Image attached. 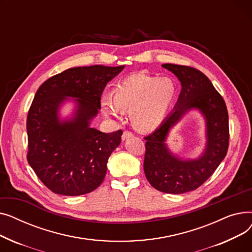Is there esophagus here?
<instances>
[{
  "label": "esophagus",
  "instance_id": "esophagus-1",
  "mask_svg": "<svg viewBox=\"0 0 252 252\" xmlns=\"http://www.w3.org/2000/svg\"><path fill=\"white\" fill-rule=\"evenodd\" d=\"M133 136H134V134L131 133V131H129V130H125L123 136H122V138H123V140H126V139H128V138H130V137H133Z\"/></svg>",
  "mask_w": 252,
  "mask_h": 252
}]
</instances>
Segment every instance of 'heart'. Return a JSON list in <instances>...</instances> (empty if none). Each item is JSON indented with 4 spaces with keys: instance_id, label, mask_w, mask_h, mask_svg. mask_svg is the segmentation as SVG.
Wrapping results in <instances>:
<instances>
[{
    "instance_id": "1",
    "label": "heart",
    "mask_w": 252,
    "mask_h": 252,
    "mask_svg": "<svg viewBox=\"0 0 252 252\" xmlns=\"http://www.w3.org/2000/svg\"><path fill=\"white\" fill-rule=\"evenodd\" d=\"M177 97V85L170 77L133 74L113 90V98H102L101 107L106 116L119 117L129 109V118L135 127L142 130L159 126Z\"/></svg>"
}]
</instances>
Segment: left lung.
Instances as JSON below:
<instances>
[{"label":"left lung","instance_id":"1","mask_svg":"<svg viewBox=\"0 0 252 252\" xmlns=\"http://www.w3.org/2000/svg\"><path fill=\"white\" fill-rule=\"evenodd\" d=\"M177 75L182 91L174 111L152 134L145 137L144 171L156 190L182 194L196 190L211 176L227 155L229 114L226 103L208 77L185 65L162 64ZM200 110L207 121V148L198 160L181 161L167 149L165 140L171 126L190 109Z\"/></svg>","mask_w":252,"mask_h":252}]
</instances>
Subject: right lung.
Here are the masks:
<instances>
[{
    "label": "right lung",
    "instance_id": "obj_1",
    "mask_svg": "<svg viewBox=\"0 0 252 252\" xmlns=\"http://www.w3.org/2000/svg\"><path fill=\"white\" fill-rule=\"evenodd\" d=\"M124 68L125 65L69 68L47 79L36 91L26 119V157L53 193L84 195L103 182L123 130L105 134L91 127L90 122L101 108L105 86ZM66 96L77 99L78 110L71 121L60 123L58 109Z\"/></svg>",
    "mask_w": 252,
    "mask_h": 252
}]
</instances>
